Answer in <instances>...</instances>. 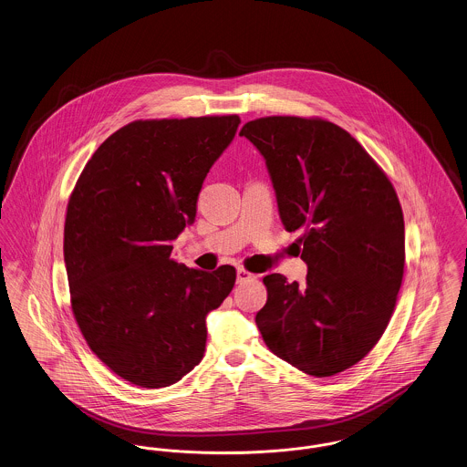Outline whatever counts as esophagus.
I'll return each mask as SVG.
<instances>
[{
	"instance_id": "obj_1",
	"label": "esophagus",
	"mask_w": 467,
	"mask_h": 467,
	"mask_svg": "<svg viewBox=\"0 0 467 467\" xmlns=\"http://www.w3.org/2000/svg\"><path fill=\"white\" fill-rule=\"evenodd\" d=\"M236 278H238V282L242 284V282H248V280H252V278H254V275H252V273H248V271L244 269V267H238V269H236Z\"/></svg>"
}]
</instances>
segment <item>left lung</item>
I'll list each match as a JSON object with an SVG mask.
<instances>
[{"label": "left lung", "mask_w": 467, "mask_h": 467, "mask_svg": "<svg viewBox=\"0 0 467 467\" xmlns=\"http://www.w3.org/2000/svg\"><path fill=\"white\" fill-rule=\"evenodd\" d=\"M240 136L266 159L282 223L303 236L305 284L263 278L255 324L275 356L333 377L368 356L389 326L404 273V219L383 170L329 120L263 117Z\"/></svg>", "instance_id": "obj_1"}]
</instances>
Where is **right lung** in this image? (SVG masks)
<instances>
[{"label":"right lung","instance_id":"obj_1","mask_svg":"<svg viewBox=\"0 0 467 467\" xmlns=\"http://www.w3.org/2000/svg\"><path fill=\"white\" fill-rule=\"evenodd\" d=\"M238 115L134 120L92 154L67 201L71 310L90 350L143 389L177 383L206 347V315L236 269L178 265L173 240L194 223L202 182Z\"/></svg>","mask_w":467,"mask_h":467}]
</instances>
